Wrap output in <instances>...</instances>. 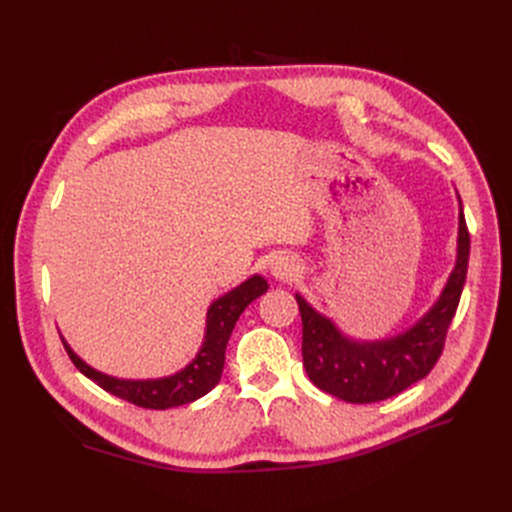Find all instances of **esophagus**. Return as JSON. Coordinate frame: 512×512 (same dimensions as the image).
<instances>
[{
    "label": "esophagus",
    "mask_w": 512,
    "mask_h": 512,
    "mask_svg": "<svg viewBox=\"0 0 512 512\" xmlns=\"http://www.w3.org/2000/svg\"><path fill=\"white\" fill-rule=\"evenodd\" d=\"M271 275L280 282H292L299 275V265L290 256H275L271 262Z\"/></svg>",
    "instance_id": "esophagus-1"
}]
</instances>
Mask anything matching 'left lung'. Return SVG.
Returning <instances> with one entry per match:
<instances>
[{"mask_svg":"<svg viewBox=\"0 0 512 512\" xmlns=\"http://www.w3.org/2000/svg\"><path fill=\"white\" fill-rule=\"evenodd\" d=\"M470 232L459 198L457 262L429 312L414 327L382 342H356L318 314L297 294L303 320V365L320 391L350 404H374L423 380L444 350L446 331L455 318L468 275Z\"/></svg>","mask_w":512,"mask_h":512,"instance_id":"1","label":"left lung"}]
</instances>
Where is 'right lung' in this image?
Returning <instances> with one entry per match:
<instances>
[{"label":"right lung","mask_w":512,"mask_h":512,"mask_svg":"<svg viewBox=\"0 0 512 512\" xmlns=\"http://www.w3.org/2000/svg\"><path fill=\"white\" fill-rule=\"evenodd\" d=\"M269 284L262 275H252L241 286L232 288L224 297L213 301L207 312V333L203 348L198 350L196 359L177 371L175 376L158 378V380H119L106 376L102 371L89 367L85 361L72 352L64 342V348L76 369L94 380L104 391L115 397L130 401V404L147 410H166L183 404H192L198 397L207 395L222 378L226 344L232 329L243 314V309L258 299L262 292H267Z\"/></svg>","instance_id":"obj_1"}]
</instances>
